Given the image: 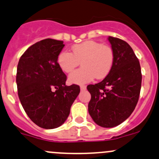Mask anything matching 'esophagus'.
I'll use <instances>...</instances> for the list:
<instances>
[{
    "label": "esophagus",
    "mask_w": 159,
    "mask_h": 159,
    "mask_svg": "<svg viewBox=\"0 0 159 159\" xmlns=\"http://www.w3.org/2000/svg\"><path fill=\"white\" fill-rule=\"evenodd\" d=\"M81 88V91H83V90H86V86H84V85H81V88Z\"/></svg>",
    "instance_id": "esophagus-1"
}]
</instances>
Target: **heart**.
<instances>
[{
  "label": "heart",
  "instance_id": "heart-1",
  "mask_svg": "<svg viewBox=\"0 0 159 159\" xmlns=\"http://www.w3.org/2000/svg\"><path fill=\"white\" fill-rule=\"evenodd\" d=\"M72 53L62 50L57 57V62L64 72L70 73L79 65L81 68L71 74L69 82L84 84L94 78L103 79L109 74L115 60L112 48L95 41H86L73 45Z\"/></svg>",
  "mask_w": 159,
  "mask_h": 159
}]
</instances>
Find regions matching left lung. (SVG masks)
<instances>
[{"label":"left lung","mask_w":159,"mask_h":159,"mask_svg":"<svg viewBox=\"0 0 159 159\" xmlns=\"http://www.w3.org/2000/svg\"><path fill=\"white\" fill-rule=\"evenodd\" d=\"M115 55L109 74L101 82L89 84L91 94L88 111L97 125L113 128L125 121L133 112L142 82L139 62L126 41L109 36Z\"/></svg>","instance_id":"left-lung-1"}]
</instances>
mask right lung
Returning a JSON list of instances; mask_svg holds the SVG:
<instances>
[{
	"label": "right lung",
	"mask_w": 159,
	"mask_h": 159,
	"mask_svg": "<svg viewBox=\"0 0 159 159\" xmlns=\"http://www.w3.org/2000/svg\"><path fill=\"white\" fill-rule=\"evenodd\" d=\"M65 44L47 38L31 45L17 66L18 96L29 118L40 128L53 129L67 119L80 87L66 86L57 57Z\"/></svg>",
	"instance_id": "add662e5"
}]
</instances>
